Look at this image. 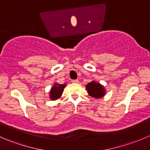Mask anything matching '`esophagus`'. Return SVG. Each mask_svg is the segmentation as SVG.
<instances>
[{
	"label": "esophagus",
	"instance_id": "obj_1",
	"mask_svg": "<svg viewBox=\"0 0 150 150\" xmlns=\"http://www.w3.org/2000/svg\"><path fill=\"white\" fill-rule=\"evenodd\" d=\"M72 83H78V80H72Z\"/></svg>",
	"mask_w": 150,
	"mask_h": 150
}]
</instances>
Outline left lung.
<instances>
[{
	"label": "left lung",
	"instance_id": "8db88e82",
	"mask_svg": "<svg viewBox=\"0 0 150 150\" xmlns=\"http://www.w3.org/2000/svg\"><path fill=\"white\" fill-rule=\"evenodd\" d=\"M88 93L93 98H102L105 95V89L104 86L96 81H91L86 86Z\"/></svg>",
	"mask_w": 150,
	"mask_h": 150
}]
</instances>
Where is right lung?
<instances>
[{"mask_svg":"<svg viewBox=\"0 0 150 150\" xmlns=\"http://www.w3.org/2000/svg\"><path fill=\"white\" fill-rule=\"evenodd\" d=\"M66 84L62 85L55 83L49 92L50 99L51 100H57V99H59L61 97L63 91H64V88Z\"/></svg>","mask_w":150,"mask_h":150,"instance_id":"1","label":"right lung"}]
</instances>
